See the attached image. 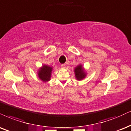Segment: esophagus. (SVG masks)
I'll return each mask as SVG.
<instances>
[{"label":"esophagus","mask_w":131,"mask_h":131,"mask_svg":"<svg viewBox=\"0 0 131 131\" xmlns=\"http://www.w3.org/2000/svg\"><path fill=\"white\" fill-rule=\"evenodd\" d=\"M61 67L62 68H64V67H65V64H61Z\"/></svg>","instance_id":"1"}]
</instances>
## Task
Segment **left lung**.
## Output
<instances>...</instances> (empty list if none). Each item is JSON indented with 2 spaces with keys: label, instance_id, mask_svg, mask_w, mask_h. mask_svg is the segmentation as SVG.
<instances>
[{
  "label": "left lung",
  "instance_id": "obj_1",
  "mask_svg": "<svg viewBox=\"0 0 131 131\" xmlns=\"http://www.w3.org/2000/svg\"><path fill=\"white\" fill-rule=\"evenodd\" d=\"M74 72L75 75V78L79 80V81H81V80L83 79L86 76L85 72L83 71L82 66L81 65V64L78 65L74 69Z\"/></svg>",
  "mask_w": 131,
  "mask_h": 131
}]
</instances>
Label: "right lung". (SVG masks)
<instances>
[{
    "mask_svg": "<svg viewBox=\"0 0 131 131\" xmlns=\"http://www.w3.org/2000/svg\"><path fill=\"white\" fill-rule=\"evenodd\" d=\"M52 68L48 65H43L38 72V77L42 81H49L51 76Z\"/></svg>",
    "mask_w": 131,
    "mask_h": 131,
    "instance_id": "obj_1",
    "label": "right lung"
}]
</instances>
